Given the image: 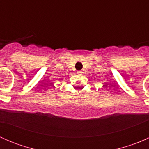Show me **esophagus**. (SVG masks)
I'll return each mask as SVG.
<instances>
[{"label":"esophagus","instance_id":"obj_1","mask_svg":"<svg viewBox=\"0 0 149 149\" xmlns=\"http://www.w3.org/2000/svg\"><path fill=\"white\" fill-rule=\"evenodd\" d=\"M77 73H78V74H79V75H81L82 73H83V72L81 71V70H79V71L77 72Z\"/></svg>","mask_w":149,"mask_h":149}]
</instances>
